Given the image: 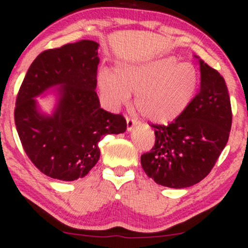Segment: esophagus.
<instances>
[{
	"label": "esophagus",
	"instance_id": "1",
	"mask_svg": "<svg viewBox=\"0 0 248 248\" xmlns=\"http://www.w3.org/2000/svg\"><path fill=\"white\" fill-rule=\"evenodd\" d=\"M126 121H127V129H128V131H132V129H133V127L137 124V120L133 119V117H131V116H127Z\"/></svg>",
	"mask_w": 248,
	"mask_h": 248
}]
</instances>
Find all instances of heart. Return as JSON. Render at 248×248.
I'll return each instance as SVG.
<instances>
[{
    "instance_id": "1",
    "label": "heart",
    "mask_w": 248,
    "mask_h": 248,
    "mask_svg": "<svg viewBox=\"0 0 248 248\" xmlns=\"http://www.w3.org/2000/svg\"><path fill=\"white\" fill-rule=\"evenodd\" d=\"M199 78L196 67L179 63L175 56H159L137 63L121 64L115 73L102 69L98 86L112 108L128 102L150 121L167 124L186 111L196 96Z\"/></svg>"
}]
</instances>
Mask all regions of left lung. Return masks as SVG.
<instances>
[{
    "label": "left lung",
    "mask_w": 248,
    "mask_h": 248,
    "mask_svg": "<svg viewBox=\"0 0 248 248\" xmlns=\"http://www.w3.org/2000/svg\"><path fill=\"white\" fill-rule=\"evenodd\" d=\"M201 91L184 114L155 128V145L141 167L162 186L186 188L209 175L228 142L232 106L223 77L199 60Z\"/></svg>",
    "instance_id": "left-lung-1"
}]
</instances>
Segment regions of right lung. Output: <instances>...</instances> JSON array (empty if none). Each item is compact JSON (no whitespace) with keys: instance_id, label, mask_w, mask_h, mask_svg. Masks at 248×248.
<instances>
[{"instance_id":"obj_1","label":"right lung","mask_w":248,"mask_h":248,"mask_svg":"<svg viewBox=\"0 0 248 248\" xmlns=\"http://www.w3.org/2000/svg\"><path fill=\"white\" fill-rule=\"evenodd\" d=\"M98 43L82 41L41 52L16 96L14 120L27 157L46 176L74 181L86 176L101 156L98 141L124 133L126 119L101 108L97 86ZM52 86L59 101L51 117L36 108L34 96Z\"/></svg>"}]
</instances>
